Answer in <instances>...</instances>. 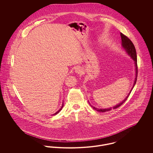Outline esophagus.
<instances>
[{"label":"esophagus","instance_id":"1","mask_svg":"<svg viewBox=\"0 0 153 153\" xmlns=\"http://www.w3.org/2000/svg\"><path fill=\"white\" fill-rule=\"evenodd\" d=\"M75 72L76 74H80L82 73V70L81 68H80V67H76V68H75Z\"/></svg>","mask_w":153,"mask_h":153}]
</instances>
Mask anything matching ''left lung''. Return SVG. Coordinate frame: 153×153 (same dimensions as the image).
<instances>
[{"instance_id": "1", "label": "left lung", "mask_w": 153, "mask_h": 153, "mask_svg": "<svg viewBox=\"0 0 153 153\" xmlns=\"http://www.w3.org/2000/svg\"><path fill=\"white\" fill-rule=\"evenodd\" d=\"M120 35H121V42H122V47L127 52V53H128V55L129 56H130L131 58L134 60V62H135V80H134V84H133V86L131 88L130 92L128 93V95L127 96V97L123 101H121V102H120V104L115 105L114 107H113L112 108H105V109H100V108H96L95 107H93L90 103L88 101V103L90 105V106L91 107H92V108L97 111H99V112H106V111H111V109H116L117 108H118L119 107H120L123 103H124L126 102V101L127 100L128 97H129L130 93L133 89L134 87L135 86V84H136V82H137V74H138V68H137V53H136V51H135V46L134 45V44H132V41L131 40L127 37L126 36V35H124V34H123L122 33H120Z\"/></svg>"}]
</instances>
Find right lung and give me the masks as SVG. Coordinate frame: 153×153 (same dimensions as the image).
<instances>
[{"label": "right lung", "mask_w": 153, "mask_h": 153, "mask_svg": "<svg viewBox=\"0 0 153 153\" xmlns=\"http://www.w3.org/2000/svg\"><path fill=\"white\" fill-rule=\"evenodd\" d=\"M63 107H64V102L62 103V106L61 107V108L60 109H59V110H58V111L57 112H55V114H53V115H56L57 114H58V113H59V112H60V111H61V110H62V108H63Z\"/></svg>", "instance_id": "right-lung-1"}]
</instances>
